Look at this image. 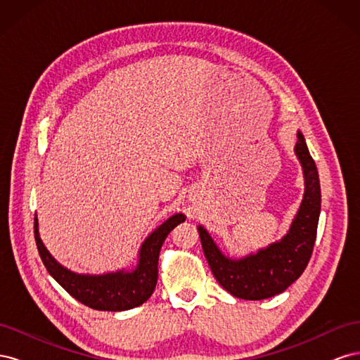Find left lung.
<instances>
[{
  "mask_svg": "<svg viewBox=\"0 0 360 360\" xmlns=\"http://www.w3.org/2000/svg\"><path fill=\"white\" fill-rule=\"evenodd\" d=\"M294 151L303 168L304 193L288 233L279 242L257 250V254L233 259L222 254L204 226H198L204 255L213 276L234 297L261 300L276 296L299 279L309 263L321 210L320 179L300 132Z\"/></svg>",
  "mask_w": 360,
  "mask_h": 360,
  "instance_id": "left-lung-1",
  "label": "left lung"
}]
</instances>
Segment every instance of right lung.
Returning <instances> with one entry per match:
<instances>
[{
    "label": "right lung",
    "mask_w": 360,
    "mask_h": 360,
    "mask_svg": "<svg viewBox=\"0 0 360 360\" xmlns=\"http://www.w3.org/2000/svg\"><path fill=\"white\" fill-rule=\"evenodd\" d=\"M186 216L176 213L151 233L141 245L138 263L132 270H117L105 275H81L63 267L43 245L39 234V221L34 217V237L39 255L49 275L72 297L97 311H127L139 307L153 294L158 282L160 248L167 236Z\"/></svg>",
    "instance_id": "right-lung-1"
}]
</instances>
